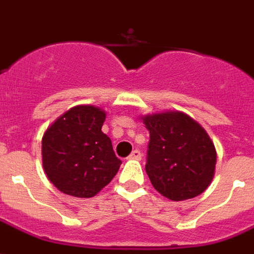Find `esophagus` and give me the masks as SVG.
<instances>
[{
  "instance_id": "34e87169",
  "label": "esophagus",
  "mask_w": 254,
  "mask_h": 254,
  "mask_svg": "<svg viewBox=\"0 0 254 254\" xmlns=\"http://www.w3.org/2000/svg\"><path fill=\"white\" fill-rule=\"evenodd\" d=\"M128 158L129 159H136V161H139V159H142V152L139 151V150H134V151L129 154Z\"/></svg>"
}]
</instances>
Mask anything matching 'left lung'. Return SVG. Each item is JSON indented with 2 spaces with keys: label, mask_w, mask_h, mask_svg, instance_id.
<instances>
[{
  "label": "left lung",
  "mask_w": 254,
  "mask_h": 254,
  "mask_svg": "<svg viewBox=\"0 0 254 254\" xmlns=\"http://www.w3.org/2000/svg\"><path fill=\"white\" fill-rule=\"evenodd\" d=\"M143 122L150 132L146 173L156 191L173 201L205 191L217 161L206 131L182 112L148 115Z\"/></svg>",
  "instance_id": "left-lung-1"
}]
</instances>
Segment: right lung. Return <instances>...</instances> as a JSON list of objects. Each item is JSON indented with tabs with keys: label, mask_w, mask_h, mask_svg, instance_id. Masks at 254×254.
<instances>
[{
	"label": "right lung",
	"mask_w": 254,
	"mask_h": 254,
	"mask_svg": "<svg viewBox=\"0 0 254 254\" xmlns=\"http://www.w3.org/2000/svg\"><path fill=\"white\" fill-rule=\"evenodd\" d=\"M106 112L92 106L70 108L45 131L43 166L60 191L89 198L110 184L122 161L103 134Z\"/></svg>",
	"instance_id": "1"
}]
</instances>
